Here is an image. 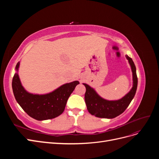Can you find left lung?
Instances as JSON below:
<instances>
[{
    "mask_svg": "<svg viewBox=\"0 0 159 159\" xmlns=\"http://www.w3.org/2000/svg\"><path fill=\"white\" fill-rule=\"evenodd\" d=\"M131 66L133 73V88L123 98L119 100H106L97 93L93 88L86 84H83L86 88L85 93V102L89 113L99 118L113 119L121 114L127 109L135 95L137 88V76L136 67L131 57L125 56Z\"/></svg>",
    "mask_w": 159,
    "mask_h": 159,
    "instance_id": "8db88e82",
    "label": "left lung"
}]
</instances>
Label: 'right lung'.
Listing matches in <instances>:
<instances>
[{
    "mask_svg": "<svg viewBox=\"0 0 159 159\" xmlns=\"http://www.w3.org/2000/svg\"><path fill=\"white\" fill-rule=\"evenodd\" d=\"M20 61L15 70L18 71ZM78 81L61 85L52 92L44 95L28 93L21 84L18 72L14 74L12 87L18 103L30 117L38 121L54 119L64 112L66 105Z\"/></svg>",
    "mask_w": 159,
    "mask_h": 159,
    "instance_id": "add662e5",
    "label": "right lung"
}]
</instances>
